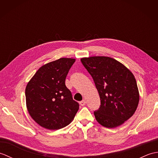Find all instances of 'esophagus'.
Wrapping results in <instances>:
<instances>
[{
	"mask_svg": "<svg viewBox=\"0 0 158 158\" xmlns=\"http://www.w3.org/2000/svg\"><path fill=\"white\" fill-rule=\"evenodd\" d=\"M79 104H80V105L81 106H85V104H86V101H85V100H83L82 101H81L79 102Z\"/></svg>",
	"mask_w": 158,
	"mask_h": 158,
	"instance_id": "1",
	"label": "esophagus"
}]
</instances>
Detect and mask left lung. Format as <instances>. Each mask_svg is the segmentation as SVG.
Instances as JSON below:
<instances>
[{"instance_id": "1", "label": "left lung", "mask_w": 158, "mask_h": 158, "mask_svg": "<svg viewBox=\"0 0 158 158\" xmlns=\"http://www.w3.org/2000/svg\"><path fill=\"white\" fill-rule=\"evenodd\" d=\"M81 61L93 78L100 96V106L94 111L96 121L108 128L122 125L134 115L139 105L135 76L110 57L92 56Z\"/></svg>"}]
</instances>
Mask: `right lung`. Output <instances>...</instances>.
Here are the masks:
<instances>
[{
	"instance_id": "1",
	"label": "right lung",
	"mask_w": 158,
	"mask_h": 158,
	"mask_svg": "<svg viewBox=\"0 0 158 158\" xmlns=\"http://www.w3.org/2000/svg\"><path fill=\"white\" fill-rule=\"evenodd\" d=\"M75 59L62 58L42 66L26 88L28 111L39 125L59 130L71 123L79 110L65 79Z\"/></svg>"
}]
</instances>
